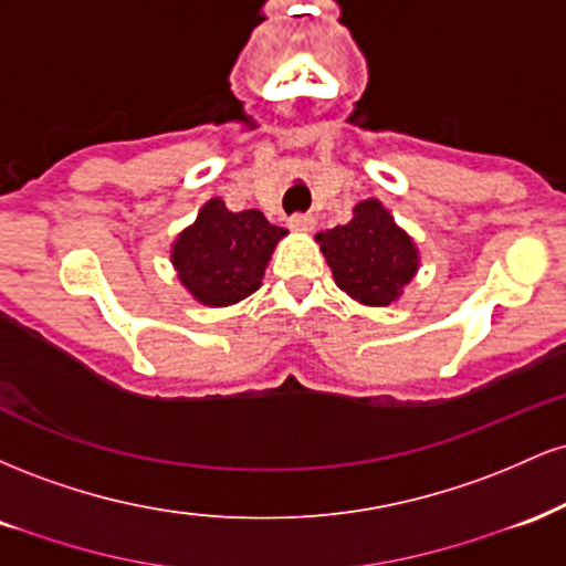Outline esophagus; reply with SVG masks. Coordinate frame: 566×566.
<instances>
[{
	"instance_id": "1",
	"label": "esophagus",
	"mask_w": 566,
	"mask_h": 566,
	"mask_svg": "<svg viewBox=\"0 0 566 566\" xmlns=\"http://www.w3.org/2000/svg\"><path fill=\"white\" fill-rule=\"evenodd\" d=\"M290 229L292 231H301V233H308V231H314V226H316V220H314V216H292L290 220Z\"/></svg>"
}]
</instances>
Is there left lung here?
<instances>
[{
  "instance_id": "left-lung-1",
  "label": "left lung",
  "mask_w": 566,
  "mask_h": 566,
  "mask_svg": "<svg viewBox=\"0 0 566 566\" xmlns=\"http://www.w3.org/2000/svg\"><path fill=\"white\" fill-rule=\"evenodd\" d=\"M335 284L356 303H394L418 271V247L378 199L354 207L346 226L316 233Z\"/></svg>"
}]
</instances>
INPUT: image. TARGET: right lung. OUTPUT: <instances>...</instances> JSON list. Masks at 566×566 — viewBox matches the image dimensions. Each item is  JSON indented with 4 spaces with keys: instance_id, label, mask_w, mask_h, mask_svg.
I'll use <instances>...</instances> for the list:
<instances>
[{
    "instance_id": "1",
    "label": "right lung",
    "mask_w": 566,
    "mask_h": 566,
    "mask_svg": "<svg viewBox=\"0 0 566 566\" xmlns=\"http://www.w3.org/2000/svg\"><path fill=\"white\" fill-rule=\"evenodd\" d=\"M282 237L287 231L269 223L261 210L231 212L223 199H210L175 239L172 265L180 284L199 303L223 308L261 287Z\"/></svg>"
}]
</instances>
